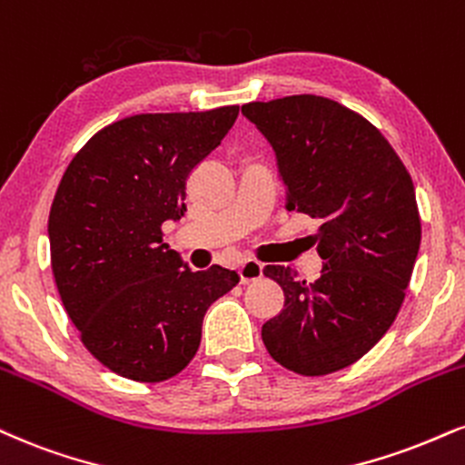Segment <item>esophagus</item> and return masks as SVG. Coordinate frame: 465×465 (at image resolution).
Listing matches in <instances>:
<instances>
[{"instance_id":"obj_1","label":"esophagus","mask_w":465,"mask_h":465,"mask_svg":"<svg viewBox=\"0 0 465 465\" xmlns=\"http://www.w3.org/2000/svg\"><path fill=\"white\" fill-rule=\"evenodd\" d=\"M240 282L242 283H251V282H260L264 277V266L255 260H244L242 266L238 268Z\"/></svg>"}]
</instances>
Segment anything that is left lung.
<instances>
[{"label": "left lung", "instance_id": "obj_1", "mask_svg": "<svg viewBox=\"0 0 465 465\" xmlns=\"http://www.w3.org/2000/svg\"><path fill=\"white\" fill-rule=\"evenodd\" d=\"M242 114L275 151L286 208L321 225L312 238L324 260L314 283L264 268L286 301L262 340L296 374L338 372L383 338L405 299L420 249L411 175L371 121L333 99L292 94L244 104Z\"/></svg>", "mask_w": 465, "mask_h": 465}]
</instances>
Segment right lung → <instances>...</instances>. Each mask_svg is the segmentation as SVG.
<instances>
[{
	"label": "right lung",
	"instance_id": "right-lung-1",
	"mask_svg": "<svg viewBox=\"0 0 465 465\" xmlns=\"http://www.w3.org/2000/svg\"><path fill=\"white\" fill-rule=\"evenodd\" d=\"M238 105L134 114L99 130L66 166L49 212L55 286L82 344L112 372L160 383L197 353L208 307L236 271L193 272L162 225L186 212V182Z\"/></svg>",
	"mask_w": 465,
	"mask_h": 465
}]
</instances>
